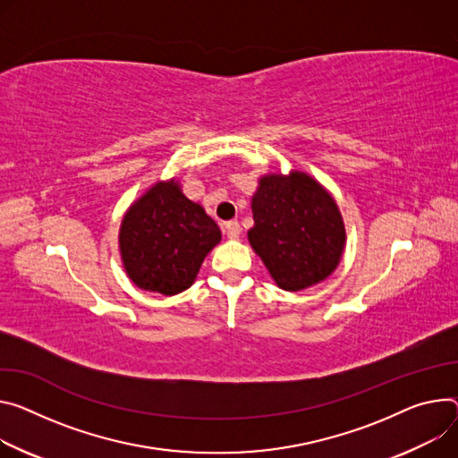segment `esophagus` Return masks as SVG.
<instances>
[{
	"label": "esophagus",
	"instance_id": "esophagus-1",
	"mask_svg": "<svg viewBox=\"0 0 458 458\" xmlns=\"http://www.w3.org/2000/svg\"><path fill=\"white\" fill-rule=\"evenodd\" d=\"M225 232H226V235H228L230 239H237L239 233H241V225H239L237 221H228V223L225 225Z\"/></svg>",
	"mask_w": 458,
	"mask_h": 458
}]
</instances>
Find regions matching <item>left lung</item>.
<instances>
[{
	"instance_id": "left-lung-1",
	"label": "left lung",
	"mask_w": 458,
	"mask_h": 458,
	"mask_svg": "<svg viewBox=\"0 0 458 458\" xmlns=\"http://www.w3.org/2000/svg\"><path fill=\"white\" fill-rule=\"evenodd\" d=\"M248 242L286 293L325 281L342 261L347 232L340 208L312 175L265 174L252 195Z\"/></svg>"
}]
</instances>
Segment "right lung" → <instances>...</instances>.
<instances>
[{
	"label": "right lung",
	"instance_id": "right-lung-1",
	"mask_svg": "<svg viewBox=\"0 0 458 458\" xmlns=\"http://www.w3.org/2000/svg\"><path fill=\"white\" fill-rule=\"evenodd\" d=\"M221 237L217 223L182 193L174 177L157 181L131 202L120 223L118 250L133 284L175 296L195 283Z\"/></svg>",
	"mask_w": 458,
	"mask_h": 458
}]
</instances>
